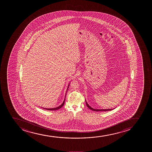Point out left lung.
Masks as SVG:
<instances>
[{
    "instance_id": "obj_1",
    "label": "left lung",
    "mask_w": 152,
    "mask_h": 152,
    "mask_svg": "<svg viewBox=\"0 0 152 152\" xmlns=\"http://www.w3.org/2000/svg\"><path fill=\"white\" fill-rule=\"evenodd\" d=\"M86 105H87V107H88V108H90L92 110L95 111V112H99V111H104V112H105V111H109V110H113V109H105V110H104V109H99V110L98 109H94V108H93L90 105H89V104H88L87 102L86 101Z\"/></svg>"
}]
</instances>
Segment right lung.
Returning <instances> with one entry per match:
<instances>
[{"label": "right lung", "mask_w": 152, "mask_h": 152, "mask_svg": "<svg viewBox=\"0 0 152 152\" xmlns=\"http://www.w3.org/2000/svg\"><path fill=\"white\" fill-rule=\"evenodd\" d=\"M69 84L68 85V88H67V90H68V87H69ZM65 100V99H64V101L63 102V103L62 104L60 105V106H59L58 107H55V108H43L44 109H45V110H59L60 108H61V107H62L63 106V105L64 104V102Z\"/></svg>", "instance_id": "add662e5"}]
</instances>
